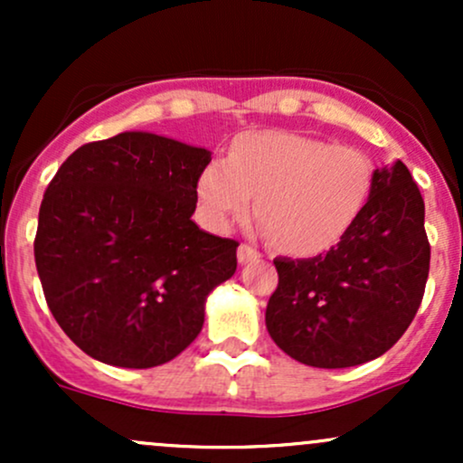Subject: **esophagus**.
<instances>
[{"instance_id":"obj_1","label":"esophagus","mask_w":463,"mask_h":463,"mask_svg":"<svg viewBox=\"0 0 463 463\" xmlns=\"http://www.w3.org/2000/svg\"><path fill=\"white\" fill-rule=\"evenodd\" d=\"M259 257H261V254H259L254 248L246 246V243H241V246H239V250H237V259H239V263H241V265L257 261Z\"/></svg>"}]
</instances>
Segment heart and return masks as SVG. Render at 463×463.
<instances>
[{
  "label": "heart",
  "instance_id": "heart-1",
  "mask_svg": "<svg viewBox=\"0 0 463 463\" xmlns=\"http://www.w3.org/2000/svg\"><path fill=\"white\" fill-rule=\"evenodd\" d=\"M372 165L350 146L283 130L248 132L228 158L202 169L198 198L206 222L226 228L257 198L259 228L289 254L331 248L353 226L370 194Z\"/></svg>",
  "mask_w": 463,
  "mask_h": 463
}]
</instances>
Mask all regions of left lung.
<instances>
[{
    "label": "left lung",
    "instance_id": "obj_1",
    "mask_svg": "<svg viewBox=\"0 0 463 463\" xmlns=\"http://www.w3.org/2000/svg\"><path fill=\"white\" fill-rule=\"evenodd\" d=\"M424 202L402 161L372 172L370 194L337 246L274 259L279 287L265 326L313 368H350L387 353L416 316L429 276Z\"/></svg>",
    "mask_w": 463,
    "mask_h": 463
}]
</instances>
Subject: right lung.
<instances>
[{
    "label": "right lung",
    "instance_id": "add662e5",
    "mask_svg": "<svg viewBox=\"0 0 463 463\" xmlns=\"http://www.w3.org/2000/svg\"><path fill=\"white\" fill-rule=\"evenodd\" d=\"M206 147L130 130L78 147L52 178L34 259L47 307L89 357L154 368L198 337L237 241L191 220Z\"/></svg>",
    "mask_w": 463,
    "mask_h": 463
}]
</instances>
